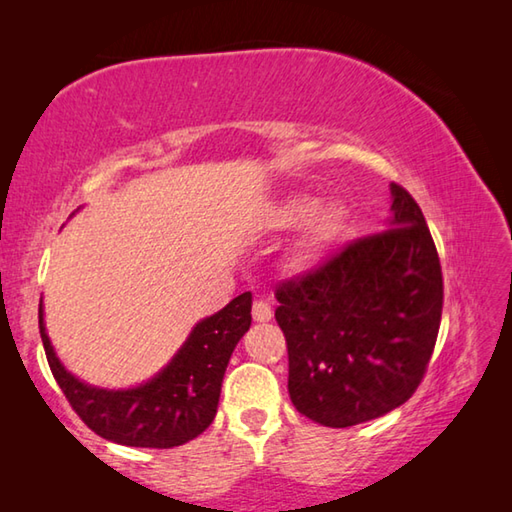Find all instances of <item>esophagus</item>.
I'll use <instances>...</instances> for the list:
<instances>
[{
	"mask_svg": "<svg viewBox=\"0 0 512 512\" xmlns=\"http://www.w3.org/2000/svg\"><path fill=\"white\" fill-rule=\"evenodd\" d=\"M271 316H273V309L268 302H264V300L253 302V318L257 320V323H266V320H271Z\"/></svg>",
	"mask_w": 512,
	"mask_h": 512,
	"instance_id": "obj_1",
	"label": "esophagus"
}]
</instances>
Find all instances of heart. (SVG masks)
Segmentation results:
<instances>
[{
    "label": "heart",
    "instance_id": "obj_1",
    "mask_svg": "<svg viewBox=\"0 0 512 512\" xmlns=\"http://www.w3.org/2000/svg\"><path fill=\"white\" fill-rule=\"evenodd\" d=\"M311 212V201L307 198H291V201L282 207L280 212V221L284 225H298L309 216ZM343 207L336 203H329L320 210L314 212L307 228V237H305V246L309 250H316L320 246H325L327 241H332L336 237V232L341 230L343 225Z\"/></svg>",
    "mask_w": 512,
    "mask_h": 512
}]
</instances>
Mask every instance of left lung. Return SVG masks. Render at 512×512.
Listing matches in <instances>:
<instances>
[{
  "label": "left lung",
  "mask_w": 512,
  "mask_h": 512,
  "mask_svg": "<svg viewBox=\"0 0 512 512\" xmlns=\"http://www.w3.org/2000/svg\"><path fill=\"white\" fill-rule=\"evenodd\" d=\"M391 228L275 287L289 395L325 427L375 420L418 391L443 316V271L415 198L391 185Z\"/></svg>",
  "instance_id": "1"
}]
</instances>
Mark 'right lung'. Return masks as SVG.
<instances>
[{
  "label": "right lung",
  "mask_w": 512,
  "mask_h": 512,
  "mask_svg": "<svg viewBox=\"0 0 512 512\" xmlns=\"http://www.w3.org/2000/svg\"><path fill=\"white\" fill-rule=\"evenodd\" d=\"M250 307L253 296L246 291L219 314L201 320L169 366L131 391H103L74 379L47 339L42 302L38 318L51 375L76 415L112 443L169 449L201 436L212 424L230 354L253 320Z\"/></svg>",
  "instance_id": "1"
}]
</instances>
